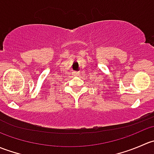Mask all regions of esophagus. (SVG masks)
Masks as SVG:
<instances>
[{"instance_id": "1", "label": "esophagus", "mask_w": 154, "mask_h": 154, "mask_svg": "<svg viewBox=\"0 0 154 154\" xmlns=\"http://www.w3.org/2000/svg\"><path fill=\"white\" fill-rule=\"evenodd\" d=\"M73 75H74V77H77V76H79V73L78 72H74V73H73Z\"/></svg>"}]
</instances>
